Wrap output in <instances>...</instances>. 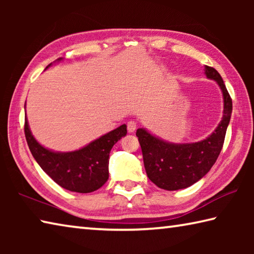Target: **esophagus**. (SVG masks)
<instances>
[{
    "label": "esophagus",
    "instance_id": "esophagus-1",
    "mask_svg": "<svg viewBox=\"0 0 254 254\" xmlns=\"http://www.w3.org/2000/svg\"><path fill=\"white\" fill-rule=\"evenodd\" d=\"M127 131L128 132H134L135 131V128H136V122H134V121H128L127 122Z\"/></svg>",
    "mask_w": 254,
    "mask_h": 254
}]
</instances>
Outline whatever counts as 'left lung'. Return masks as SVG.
<instances>
[{
  "mask_svg": "<svg viewBox=\"0 0 254 254\" xmlns=\"http://www.w3.org/2000/svg\"><path fill=\"white\" fill-rule=\"evenodd\" d=\"M205 74L217 81L224 97L223 119L208 137L195 143L175 144L158 139L143 128L136 130L145 173L159 188L177 190L191 186L208 173L220 156L232 114V98L215 68L205 66Z\"/></svg>",
  "mask_w": 254,
  "mask_h": 254,
  "instance_id": "1",
  "label": "left lung"
}]
</instances>
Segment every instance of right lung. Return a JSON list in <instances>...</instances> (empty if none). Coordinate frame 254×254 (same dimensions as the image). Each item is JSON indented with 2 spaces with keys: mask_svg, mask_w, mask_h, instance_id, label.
<instances>
[{
  "mask_svg": "<svg viewBox=\"0 0 254 254\" xmlns=\"http://www.w3.org/2000/svg\"><path fill=\"white\" fill-rule=\"evenodd\" d=\"M24 134L33 158L42 170L59 186L70 191L92 192L109 179V158L113 145L127 134V126L119 127L83 149L54 152L37 142L24 120Z\"/></svg>",
  "mask_w": 254,
  "mask_h": 254,
  "instance_id": "add662e5",
  "label": "right lung"
}]
</instances>
